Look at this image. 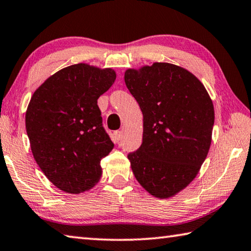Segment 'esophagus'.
<instances>
[{
    "label": "esophagus",
    "mask_w": 251,
    "mask_h": 251,
    "mask_svg": "<svg viewBox=\"0 0 251 251\" xmlns=\"http://www.w3.org/2000/svg\"><path fill=\"white\" fill-rule=\"evenodd\" d=\"M122 137H123V133L121 130H117L113 134V138L115 139V141H120L122 139Z\"/></svg>",
    "instance_id": "esophagus-1"
}]
</instances>
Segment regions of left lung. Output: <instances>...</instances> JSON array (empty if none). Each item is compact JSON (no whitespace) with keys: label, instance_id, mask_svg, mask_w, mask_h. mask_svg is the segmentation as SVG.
<instances>
[{"label":"left lung","instance_id":"obj_1","mask_svg":"<svg viewBox=\"0 0 251 251\" xmlns=\"http://www.w3.org/2000/svg\"><path fill=\"white\" fill-rule=\"evenodd\" d=\"M125 83L144 116L143 144L128 154L136 180L169 199L197 176L212 143L213 102L192 72L168 62L125 71Z\"/></svg>","mask_w":251,"mask_h":251}]
</instances>
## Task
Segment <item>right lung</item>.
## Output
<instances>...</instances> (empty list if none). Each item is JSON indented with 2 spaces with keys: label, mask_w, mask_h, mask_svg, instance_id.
Masks as SVG:
<instances>
[{
  "label": "right lung",
  "mask_w": 251,
  "mask_h": 251,
  "mask_svg": "<svg viewBox=\"0 0 251 251\" xmlns=\"http://www.w3.org/2000/svg\"><path fill=\"white\" fill-rule=\"evenodd\" d=\"M115 79L112 68L76 63L50 75L31 95L25 115L31 152L63 192L83 193L101 179V159L114 144L102 126L98 99Z\"/></svg>",
  "instance_id": "obj_1"
}]
</instances>
